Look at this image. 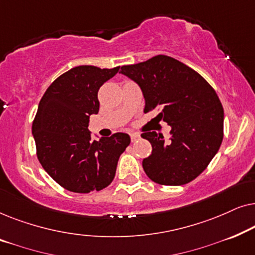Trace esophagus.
Instances as JSON below:
<instances>
[{
	"label": "esophagus",
	"instance_id": "esophagus-1",
	"mask_svg": "<svg viewBox=\"0 0 255 255\" xmlns=\"http://www.w3.org/2000/svg\"><path fill=\"white\" fill-rule=\"evenodd\" d=\"M130 137H131V141H132V142L138 141L139 139H140V135H139L138 133H131Z\"/></svg>",
	"mask_w": 255,
	"mask_h": 255
}]
</instances>
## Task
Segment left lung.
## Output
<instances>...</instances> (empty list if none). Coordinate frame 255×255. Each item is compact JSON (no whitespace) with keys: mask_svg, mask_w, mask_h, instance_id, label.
Instances as JSON below:
<instances>
[{"mask_svg":"<svg viewBox=\"0 0 255 255\" xmlns=\"http://www.w3.org/2000/svg\"><path fill=\"white\" fill-rule=\"evenodd\" d=\"M121 73L140 87L144 113L160 110L156 117L170 127L168 141L155 131L141 134L152 145V154L142 160L146 175L163 186L193 181L223 140L224 110L214 88L194 69L162 54L123 66Z\"/></svg>","mask_w":255,"mask_h":255,"instance_id":"obj_1","label":"left lung"}]
</instances>
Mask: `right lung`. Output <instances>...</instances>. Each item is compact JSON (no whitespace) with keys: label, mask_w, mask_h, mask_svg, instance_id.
I'll use <instances>...</instances> for the list:
<instances>
[{"label":"right lung","mask_w":255,"mask_h":255,"mask_svg":"<svg viewBox=\"0 0 255 255\" xmlns=\"http://www.w3.org/2000/svg\"><path fill=\"white\" fill-rule=\"evenodd\" d=\"M120 67L78 66L48 87L32 124L37 156L55 182L73 193L102 190L113 182L130 135L117 132L93 140L89 117L100 110V87Z\"/></svg>","instance_id":"obj_1"}]
</instances>
